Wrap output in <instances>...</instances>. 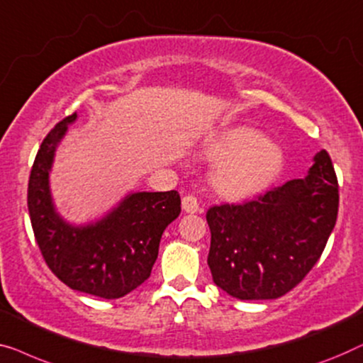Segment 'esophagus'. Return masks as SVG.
I'll return each mask as SVG.
<instances>
[{
  "label": "esophagus",
  "instance_id": "esophagus-1",
  "mask_svg": "<svg viewBox=\"0 0 363 363\" xmlns=\"http://www.w3.org/2000/svg\"><path fill=\"white\" fill-rule=\"evenodd\" d=\"M182 211L186 212V213H197V212H201V207H199L197 199L194 197V196H191V194H189V196H184L182 197Z\"/></svg>",
  "mask_w": 363,
  "mask_h": 363
}]
</instances>
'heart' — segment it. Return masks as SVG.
<instances>
[{"label":"heart","instance_id":"b5f03b06","mask_svg":"<svg viewBox=\"0 0 363 363\" xmlns=\"http://www.w3.org/2000/svg\"><path fill=\"white\" fill-rule=\"evenodd\" d=\"M201 155L217 161L211 181L223 197L243 199L268 187L283 169L284 155L277 143L247 125H235L212 135Z\"/></svg>","mask_w":363,"mask_h":363}]
</instances>
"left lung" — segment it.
I'll use <instances>...</instances> for the list:
<instances>
[{"instance_id": "obj_1", "label": "left lung", "mask_w": 363, "mask_h": 363, "mask_svg": "<svg viewBox=\"0 0 363 363\" xmlns=\"http://www.w3.org/2000/svg\"><path fill=\"white\" fill-rule=\"evenodd\" d=\"M339 211V186L328 151L291 179L242 206H216L208 268L213 283L242 301L277 299L318 263Z\"/></svg>"}]
</instances>
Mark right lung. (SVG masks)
I'll use <instances>...</instances> for the list:
<instances>
[{"instance_id":"obj_1","label":"right lung","mask_w":363,"mask_h":363,"mask_svg":"<svg viewBox=\"0 0 363 363\" xmlns=\"http://www.w3.org/2000/svg\"><path fill=\"white\" fill-rule=\"evenodd\" d=\"M77 113L54 126L30 169L28 208L40 253L69 288L118 299L150 278L162 232L181 213L176 191L130 192L94 222L72 223L60 216L50 192L55 151Z\"/></svg>"}]
</instances>
